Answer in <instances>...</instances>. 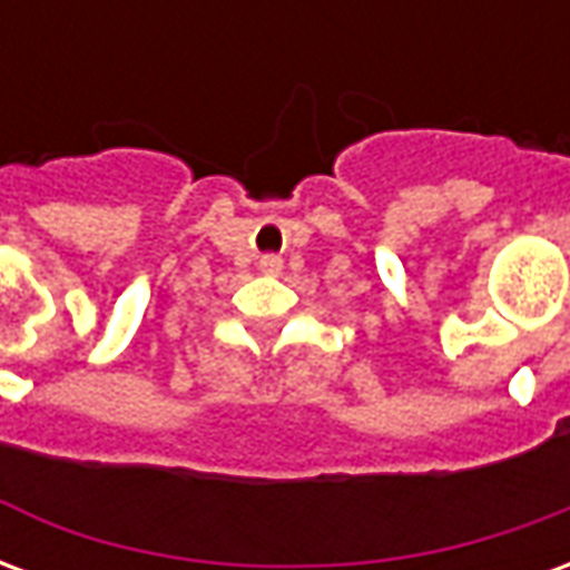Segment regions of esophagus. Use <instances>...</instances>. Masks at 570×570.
Wrapping results in <instances>:
<instances>
[{
	"mask_svg": "<svg viewBox=\"0 0 570 570\" xmlns=\"http://www.w3.org/2000/svg\"><path fill=\"white\" fill-rule=\"evenodd\" d=\"M262 268H265V272H277V268H281V259H274V256H265V259H262Z\"/></svg>",
	"mask_w": 570,
	"mask_h": 570,
	"instance_id": "34e87169",
	"label": "esophagus"
}]
</instances>
